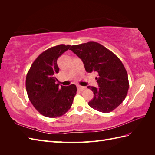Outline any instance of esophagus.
Returning a JSON list of instances; mask_svg holds the SVG:
<instances>
[{"label":"esophagus","mask_w":155,"mask_h":155,"mask_svg":"<svg viewBox=\"0 0 155 155\" xmlns=\"http://www.w3.org/2000/svg\"><path fill=\"white\" fill-rule=\"evenodd\" d=\"M78 89L79 91H84V90H85L86 87H83V86H80V85H78Z\"/></svg>","instance_id":"34e87169"}]
</instances>
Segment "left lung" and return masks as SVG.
<instances>
[{
    "mask_svg": "<svg viewBox=\"0 0 155 155\" xmlns=\"http://www.w3.org/2000/svg\"><path fill=\"white\" fill-rule=\"evenodd\" d=\"M70 50L82 60L87 72L97 74L99 87H87L94 93L88 105L104 113L114 110L125 100L129 87L128 75L121 60L96 42L73 45Z\"/></svg>",
    "mask_w": 155,
    "mask_h": 155,
    "instance_id": "obj_1",
    "label": "left lung"
}]
</instances>
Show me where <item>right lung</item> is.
I'll return each instance as SVG.
<instances>
[{
	"label": "right lung",
	"instance_id": "right-lung-1",
	"mask_svg": "<svg viewBox=\"0 0 155 155\" xmlns=\"http://www.w3.org/2000/svg\"><path fill=\"white\" fill-rule=\"evenodd\" d=\"M70 45H59L41 53L32 63L26 78L28 96L40 114L48 118L64 114L72 106L76 86L65 87L55 83L59 72L57 61Z\"/></svg>",
	"mask_w": 155,
	"mask_h": 155
}]
</instances>
